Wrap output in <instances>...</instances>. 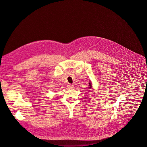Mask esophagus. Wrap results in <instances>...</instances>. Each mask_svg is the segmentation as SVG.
<instances>
[{
	"instance_id": "obj_1",
	"label": "esophagus",
	"mask_w": 147,
	"mask_h": 147,
	"mask_svg": "<svg viewBox=\"0 0 147 147\" xmlns=\"http://www.w3.org/2000/svg\"><path fill=\"white\" fill-rule=\"evenodd\" d=\"M67 87L69 89H72L74 88V85H72V84H69L67 85Z\"/></svg>"
}]
</instances>
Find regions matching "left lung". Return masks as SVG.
Here are the masks:
<instances>
[{"label":"left lung","mask_w":147,"mask_h":147,"mask_svg":"<svg viewBox=\"0 0 147 147\" xmlns=\"http://www.w3.org/2000/svg\"><path fill=\"white\" fill-rule=\"evenodd\" d=\"M89 88L90 89V88H92V83L90 82V83H89Z\"/></svg>","instance_id":"8db88e82"}]
</instances>
